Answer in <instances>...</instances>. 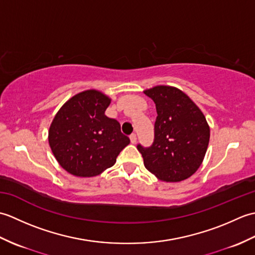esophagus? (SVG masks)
I'll list each match as a JSON object with an SVG mask.
<instances>
[{"label":"esophagus","mask_w":255,"mask_h":255,"mask_svg":"<svg viewBox=\"0 0 255 255\" xmlns=\"http://www.w3.org/2000/svg\"><path fill=\"white\" fill-rule=\"evenodd\" d=\"M130 141H131V143H136L137 142V136H136V133H132L131 136H130Z\"/></svg>","instance_id":"1"}]
</instances>
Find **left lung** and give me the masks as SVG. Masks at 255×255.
<instances>
[{
  "label": "left lung",
  "instance_id": "obj_1",
  "mask_svg": "<svg viewBox=\"0 0 255 255\" xmlns=\"http://www.w3.org/2000/svg\"><path fill=\"white\" fill-rule=\"evenodd\" d=\"M143 93L154 102V141L138 144L145 169L163 182L186 180L203 163L210 129L203 112L180 89L156 85Z\"/></svg>",
  "mask_w": 255,
  "mask_h": 255
}]
</instances>
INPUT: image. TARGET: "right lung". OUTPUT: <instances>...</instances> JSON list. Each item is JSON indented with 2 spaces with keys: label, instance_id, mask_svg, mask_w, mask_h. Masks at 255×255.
<instances>
[{
  "label": "right lung",
  "instance_id": "1",
  "mask_svg": "<svg viewBox=\"0 0 255 255\" xmlns=\"http://www.w3.org/2000/svg\"><path fill=\"white\" fill-rule=\"evenodd\" d=\"M111 99L99 90L75 94L61 106L48 131V141L58 163L79 177L100 175L115 164L130 140L121 125L105 115Z\"/></svg>",
  "mask_w": 255,
  "mask_h": 255
}]
</instances>
